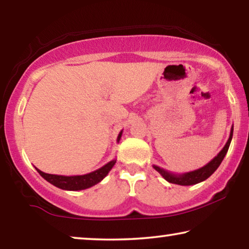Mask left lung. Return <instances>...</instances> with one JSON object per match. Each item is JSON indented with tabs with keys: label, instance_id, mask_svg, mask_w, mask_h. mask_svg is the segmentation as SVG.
<instances>
[{
	"label": "left lung",
	"instance_id": "obj_1",
	"mask_svg": "<svg viewBox=\"0 0 249 249\" xmlns=\"http://www.w3.org/2000/svg\"><path fill=\"white\" fill-rule=\"evenodd\" d=\"M232 135H233V125L231 127L229 139H228L227 144L224 145V147L221 149V152L212 160V161H210L206 165H204L203 168H199L197 170H194V171L186 172V173H172V172L166 171L164 169L160 168L158 165H153V168H154L156 171H158L160 175H161L163 178H164L166 181H169L170 183H176V185H180V186L196 185V183H199L204 181V180H206L209 177H211L214 172H215V170L217 168H219L221 162L223 161L224 156L227 154L228 149H229L231 139H232Z\"/></svg>",
	"mask_w": 249,
	"mask_h": 249
}]
</instances>
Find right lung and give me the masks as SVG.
Segmentation results:
<instances>
[{"label": "right lung", "mask_w": 249, "mask_h": 249, "mask_svg": "<svg viewBox=\"0 0 249 249\" xmlns=\"http://www.w3.org/2000/svg\"><path fill=\"white\" fill-rule=\"evenodd\" d=\"M121 135H122V130L120 131V134L118 135L117 142H119L121 139ZM117 162V160H112L107 164L102 166V168L95 170V171L87 173V175H83V176H59V175H50V173H45L43 171H40L36 168L37 172L39 173L40 176L43 177L46 181H49L50 183H52L53 186L57 187V188L63 189V190H83V189H87L90 188L96 185V183L101 182L105 177L107 176V173L111 171V169L113 168V165Z\"/></svg>", "instance_id": "right-lung-1"}]
</instances>
